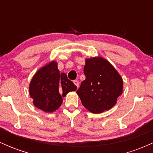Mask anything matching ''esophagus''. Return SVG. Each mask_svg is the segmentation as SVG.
Wrapping results in <instances>:
<instances>
[{"label": "esophagus", "instance_id": "esophagus-1", "mask_svg": "<svg viewBox=\"0 0 153 153\" xmlns=\"http://www.w3.org/2000/svg\"><path fill=\"white\" fill-rule=\"evenodd\" d=\"M73 82H74V84H75V85H76L77 88L79 87V82L78 81V80H74V81H73Z\"/></svg>", "mask_w": 153, "mask_h": 153}]
</instances>
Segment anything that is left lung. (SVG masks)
<instances>
[{
	"label": "left lung",
	"instance_id": "left-lung-1",
	"mask_svg": "<svg viewBox=\"0 0 153 153\" xmlns=\"http://www.w3.org/2000/svg\"><path fill=\"white\" fill-rule=\"evenodd\" d=\"M85 79L76 91L81 102L94 114L111 108L122 94L123 80L113 66L102 57L85 60Z\"/></svg>",
	"mask_w": 153,
	"mask_h": 153
}]
</instances>
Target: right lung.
<instances>
[{"label": "right lung", "mask_w": 153, "mask_h": 153, "mask_svg": "<svg viewBox=\"0 0 153 153\" xmlns=\"http://www.w3.org/2000/svg\"><path fill=\"white\" fill-rule=\"evenodd\" d=\"M77 86L59 73L56 62H52L36 72L29 85V94L36 108L45 112L57 110L62 103V97L74 91Z\"/></svg>", "instance_id": "1"}]
</instances>
